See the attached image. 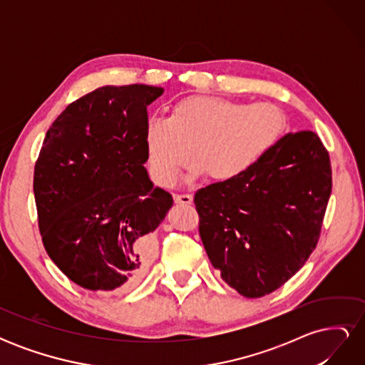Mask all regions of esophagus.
<instances>
[{"label":"esophagus","mask_w":365,"mask_h":365,"mask_svg":"<svg viewBox=\"0 0 365 365\" xmlns=\"http://www.w3.org/2000/svg\"><path fill=\"white\" fill-rule=\"evenodd\" d=\"M173 200L176 204H192L193 196L189 193H180V195H175Z\"/></svg>","instance_id":"1"}]
</instances>
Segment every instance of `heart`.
<instances>
[{
	"mask_svg": "<svg viewBox=\"0 0 365 365\" xmlns=\"http://www.w3.org/2000/svg\"><path fill=\"white\" fill-rule=\"evenodd\" d=\"M286 125L284 113L274 103L184 97L172 105L169 117L148 120L145 143L150 176L160 185H170L192 158L193 173H205L215 182L237 181L279 145Z\"/></svg>",
	"mask_w": 365,
	"mask_h": 365,
	"instance_id": "1",
	"label": "heart"
}]
</instances>
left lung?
I'll return each instance as SVG.
<instances>
[{"label":"left lung","instance_id":"left-lung-1","mask_svg":"<svg viewBox=\"0 0 365 365\" xmlns=\"http://www.w3.org/2000/svg\"><path fill=\"white\" fill-rule=\"evenodd\" d=\"M330 192L329 152L312 130L286 134L244 178L197 190L200 235L222 280L248 298L279 289L315 250Z\"/></svg>","mask_w":365,"mask_h":365}]
</instances>
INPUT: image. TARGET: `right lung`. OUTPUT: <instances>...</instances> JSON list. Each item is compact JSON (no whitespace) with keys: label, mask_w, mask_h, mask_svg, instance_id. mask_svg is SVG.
Segmentation results:
<instances>
[{"label":"right lung","mask_w":365,"mask_h":365,"mask_svg":"<svg viewBox=\"0 0 365 365\" xmlns=\"http://www.w3.org/2000/svg\"><path fill=\"white\" fill-rule=\"evenodd\" d=\"M163 93L97 88L65 108L42 143L33 192L43 247L85 289L128 291L150 264V233L173 204L145 168L148 106Z\"/></svg>","instance_id":"obj_1"}]
</instances>
